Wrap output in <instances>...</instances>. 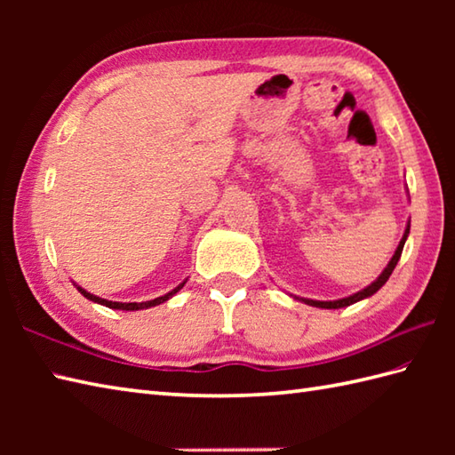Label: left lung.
<instances>
[{
  "mask_svg": "<svg viewBox=\"0 0 455 455\" xmlns=\"http://www.w3.org/2000/svg\"><path fill=\"white\" fill-rule=\"evenodd\" d=\"M409 230H411V222L407 225V228H404V235H403V238H401V243H399L397 250H395V254H393V258H391V262L387 264V267L383 269L381 275L377 277L371 285H367L365 289H362V291H357V293H354V295H350V297H344V299H336V301H315V299H301V297H295V299H299V301H303V303L311 305V307H318V308H342V307H347V305H354V303H357V301H362V299L371 297L373 293L379 291V289H381L385 283H387L389 275L393 274V269H395V266H397L399 258H401V254H403V246H404V243H407Z\"/></svg>",
  "mask_w": 455,
  "mask_h": 455,
  "instance_id": "1",
  "label": "left lung"
}]
</instances>
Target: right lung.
<instances>
[{
  "label": "right lung",
  "mask_w": 455,
  "mask_h": 455,
  "mask_svg": "<svg viewBox=\"0 0 455 455\" xmlns=\"http://www.w3.org/2000/svg\"><path fill=\"white\" fill-rule=\"evenodd\" d=\"M183 285H186V282L180 283L176 289H172L170 293L162 295V297H156V299H152V301H144V303H119V301H108V299H101V297H98V295H92V293H88V291H85V289H82L80 285H76V287H78V291H80L84 297H88L90 301H93V303H100V305H103V307H109V308H119V311H140V308H150V307H156V305H160V303H164V301H168V299L176 295Z\"/></svg>",
  "instance_id": "1"
}]
</instances>
